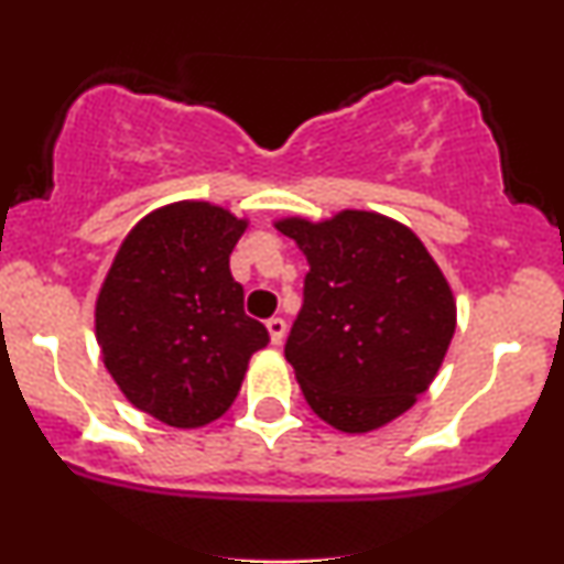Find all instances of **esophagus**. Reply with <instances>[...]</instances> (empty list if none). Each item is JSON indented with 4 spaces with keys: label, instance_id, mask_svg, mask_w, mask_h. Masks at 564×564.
Here are the masks:
<instances>
[{
    "label": "esophagus",
    "instance_id": "obj_1",
    "mask_svg": "<svg viewBox=\"0 0 564 564\" xmlns=\"http://www.w3.org/2000/svg\"><path fill=\"white\" fill-rule=\"evenodd\" d=\"M268 334L273 345H283V336H286V321L283 318H270L268 321Z\"/></svg>",
    "mask_w": 564,
    "mask_h": 564
}]
</instances>
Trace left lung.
I'll return each instance as SVG.
<instances>
[{
	"instance_id": "8db88e82",
	"label": "left lung",
	"mask_w": 564,
	"mask_h": 564,
	"mask_svg": "<svg viewBox=\"0 0 564 564\" xmlns=\"http://www.w3.org/2000/svg\"><path fill=\"white\" fill-rule=\"evenodd\" d=\"M275 228L307 257L304 304L286 360L304 400L334 430L364 435L430 390L456 332L448 278L398 219L341 209Z\"/></svg>"
}]
</instances>
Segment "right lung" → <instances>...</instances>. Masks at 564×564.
<instances>
[{
  "mask_svg": "<svg viewBox=\"0 0 564 564\" xmlns=\"http://www.w3.org/2000/svg\"><path fill=\"white\" fill-rule=\"evenodd\" d=\"M249 228L209 200H174L127 232L95 300L102 364L138 411L198 430L232 405L268 328L243 313L230 251Z\"/></svg>",
  "mask_w": 564,
  "mask_h": 564,
  "instance_id": "right-lung-1",
  "label": "right lung"
}]
</instances>
